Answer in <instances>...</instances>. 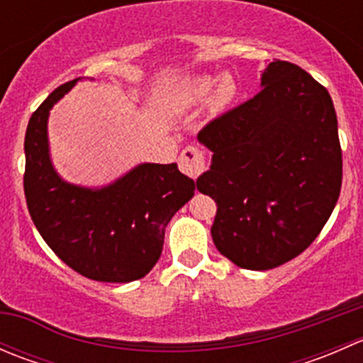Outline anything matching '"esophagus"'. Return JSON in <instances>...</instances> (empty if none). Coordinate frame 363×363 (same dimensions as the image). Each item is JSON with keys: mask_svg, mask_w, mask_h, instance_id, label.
I'll return each mask as SVG.
<instances>
[{"mask_svg": "<svg viewBox=\"0 0 363 363\" xmlns=\"http://www.w3.org/2000/svg\"><path fill=\"white\" fill-rule=\"evenodd\" d=\"M179 168L188 177L196 179L205 170V155L195 145H188L179 156Z\"/></svg>", "mask_w": 363, "mask_h": 363, "instance_id": "obj_1", "label": "esophagus"}]
</instances>
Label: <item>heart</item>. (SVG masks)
Segmentation results:
<instances>
[{"label":"heart","mask_w":363,"mask_h":363,"mask_svg":"<svg viewBox=\"0 0 363 363\" xmlns=\"http://www.w3.org/2000/svg\"><path fill=\"white\" fill-rule=\"evenodd\" d=\"M216 83H218V77L214 75L191 77L179 91V101L182 105L202 104L205 98L212 93ZM233 96H235V84L232 79H223L214 91V96H212V111H223L233 100Z\"/></svg>","instance_id":"1"}]
</instances>
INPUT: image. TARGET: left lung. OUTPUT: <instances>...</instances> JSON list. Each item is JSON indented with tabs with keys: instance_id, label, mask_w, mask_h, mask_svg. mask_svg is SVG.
I'll list each match as a JSON object with an SVG mask.
<instances>
[{
	"instance_id": "left-lung-1",
	"label": "left lung",
	"mask_w": 363,
	"mask_h": 363,
	"mask_svg": "<svg viewBox=\"0 0 363 363\" xmlns=\"http://www.w3.org/2000/svg\"><path fill=\"white\" fill-rule=\"evenodd\" d=\"M212 163L196 188L218 205L212 240L240 269L290 262L320 235L337 203L342 152L328 91L274 60L262 89L202 128Z\"/></svg>"
}]
</instances>
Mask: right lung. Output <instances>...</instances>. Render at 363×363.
I'll return each mask as SVG.
<instances>
[{
	"instance_id": "right-lung-1",
	"label": "right lung",
	"mask_w": 363,
	"mask_h": 363,
	"mask_svg": "<svg viewBox=\"0 0 363 363\" xmlns=\"http://www.w3.org/2000/svg\"><path fill=\"white\" fill-rule=\"evenodd\" d=\"M75 82L54 89L28 123V211L47 246L69 269L101 283H130L156 265L164 228L195 195V181L181 174L175 163H142L100 189L63 181L50 163L47 119L52 105Z\"/></svg>"
}]
</instances>
